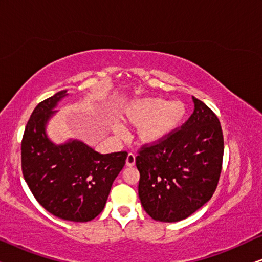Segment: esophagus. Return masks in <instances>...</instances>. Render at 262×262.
<instances>
[{"mask_svg":"<svg viewBox=\"0 0 262 262\" xmlns=\"http://www.w3.org/2000/svg\"><path fill=\"white\" fill-rule=\"evenodd\" d=\"M135 163H136V155H135V154L130 152L126 157V166L132 167V166H135Z\"/></svg>","mask_w":262,"mask_h":262,"instance_id":"esophagus-1","label":"esophagus"}]
</instances>
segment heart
<instances>
[{"mask_svg":"<svg viewBox=\"0 0 262 262\" xmlns=\"http://www.w3.org/2000/svg\"><path fill=\"white\" fill-rule=\"evenodd\" d=\"M187 107L179 100L168 102L161 98H143L134 100L125 107L123 120L139 126V141L151 144L173 132L185 119Z\"/></svg>","mask_w":262,"mask_h":262,"instance_id":"1","label":"heart"}]
</instances>
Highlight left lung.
I'll list each match as a JSON object with an SVG mask.
<instances>
[{
  "mask_svg": "<svg viewBox=\"0 0 262 262\" xmlns=\"http://www.w3.org/2000/svg\"><path fill=\"white\" fill-rule=\"evenodd\" d=\"M194 111L180 128L138 150V195L145 212L159 222L185 220L216 191L224 139L212 110L193 98Z\"/></svg>",
  "mask_w": 262,
  "mask_h": 262,
  "instance_id": "obj_1",
  "label": "left lung"
}]
</instances>
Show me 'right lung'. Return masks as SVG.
Masks as SVG:
<instances>
[{
	"instance_id": "1",
	"label": "right lung",
	"mask_w": 262,
	"mask_h": 262,
	"mask_svg": "<svg viewBox=\"0 0 262 262\" xmlns=\"http://www.w3.org/2000/svg\"><path fill=\"white\" fill-rule=\"evenodd\" d=\"M67 91L39 102L21 142V168L32 194L53 216L89 222L105 207L114 179L125 166L126 151L100 154L80 141L56 145L45 125Z\"/></svg>"
}]
</instances>
